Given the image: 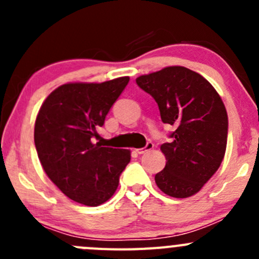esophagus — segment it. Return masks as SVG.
I'll use <instances>...</instances> for the list:
<instances>
[{
	"mask_svg": "<svg viewBox=\"0 0 259 259\" xmlns=\"http://www.w3.org/2000/svg\"><path fill=\"white\" fill-rule=\"evenodd\" d=\"M153 148H154L153 143H146V145L144 146V148L137 149V153L138 154H145V153H148V151H150Z\"/></svg>",
	"mask_w": 259,
	"mask_h": 259,
	"instance_id": "34e87169",
	"label": "esophagus"
}]
</instances>
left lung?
Here are the masks:
<instances>
[{
	"instance_id": "obj_1",
	"label": "left lung",
	"mask_w": 259,
	"mask_h": 259,
	"mask_svg": "<svg viewBox=\"0 0 259 259\" xmlns=\"http://www.w3.org/2000/svg\"><path fill=\"white\" fill-rule=\"evenodd\" d=\"M158 104L161 121L174 126L170 143L160 146L166 158L155 176L161 192L188 198L199 192L218 170L228 138V115L215 89L183 66H170L137 79Z\"/></svg>"
}]
</instances>
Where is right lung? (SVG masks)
<instances>
[{
    "mask_svg": "<svg viewBox=\"0 0 259 259\" xmlns=\"http://www.w3.org/2000/svg\"><path fill=\"white\" fill-rule=\"evenodd\" d=\"M129 77L101 83H65L44 101L35 146L44 170L66 197L89 207L110 199L130 151L95 144L98 130Z\"/></svg>",
    "mask_w": 259,
    "mask_h": 259,
    "instance_id": "right-lung-1",
    "label": "right lung"
}]
</instances>
